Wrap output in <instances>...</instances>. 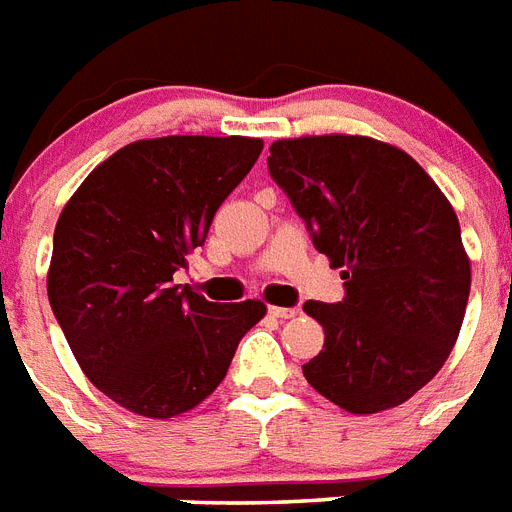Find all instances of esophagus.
<instances>
[{"instance_id": "1", "label": "esophagus", "mask_w": 512, "mask_h": 512, "mask_svg": "<svg viewBox=\"0 0 512 512\" xmlns=\"http://www.w3.org/2000/svg\"><path fill=\"white\" fill-rule=\"evenodd\" d=\"M268 312L273 317H278V320H291V317H296V309L294 307H270Z\"/></svg>"}]
</instances>
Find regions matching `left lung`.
<instances>
[{
	"mask_svg": "<svg viewBox=\"0 0 512 512\" xmlns=\"http://www.w3.org/2000/svg\"><path fill=\"white\" fill-rule=\"evenodd\" d=\"M268 166L346 286L343 302L304 304L325 330L304 377L349 414L401 406L440 372L466 315L471 260L453 205L375 137L276 140Z\"/></svg>",
	"mask_w": 512,
	"mask_h": 512,
	"instance_id": "obj_1",
	"label": "left lung"
}]
</instances>
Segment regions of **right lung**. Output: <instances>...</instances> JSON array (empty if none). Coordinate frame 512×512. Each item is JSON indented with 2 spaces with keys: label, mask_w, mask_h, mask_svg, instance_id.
I'll list each match as a JSON object with an SVG mask.
<instances>
[{
  "label": "right lung",
  "mask_w": 512,
  "mask_h": 512,
  "mask_svg": "<svg viewBox=\"0 0 512 512\" xmlns=\"http://www.w3.org/2000/svg\"><path fill=\"white\" fill-rule=\"evenodd\" d=\"M263 150L260 137L169 135L119 148L67 200L49 304L93 385L148 419L187 414L221 385L268 307L208 302L174 273Z\"/></svg>",
  "instance_id": "right-lung-1"
}]
</instances>
